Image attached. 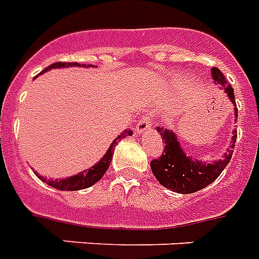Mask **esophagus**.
Here are the masks:
<instances>
[{"label": "esophagus", "mask_w": 259, "mask_h": 259, "mask_svg": "<svg viewBox=\"0 0 259 259\" xmlns=\"http://www.w3.org/2000/svg\"><path fill=\"white\" fill-rule=\"evenodd\" d=\"M151 118H153V116H151V114H146L145 117L142 118V120H139V122H138V125H137L138 134H143V132L147 131V130H150Z\"/></svg>", "instance_id": "esophagus-1"}]
</instances>
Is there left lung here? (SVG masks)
Here are the masks:
<instances>
[{
	"mask_svg": "<svg viewBox=\"0 0 259 259\" xmlns=\"http://www.w3.org/2000/svg\"><path fill=\"white\" fill-rule=\"evenodd\" d=\"M211 76H213V80L227 93L231 102L236 106L232 85L225 80L223 72L220 71L219 68H213ZM235 113H236L235 117H238V109L236 108H235ZM158 132L165 143L164 153L161 154L159 158L151 161L150 168L161 186H164L170 191L179 192V194H192V192L207 187L209 184L214 182L231 161L236 138H238L236 130H233L232 145L225 151L224 157L211 164H206L199 159L188 157L183 151L175 132L159 127Z\"/></svg>",
	"mask_w": 259,
	"mask_h": 259,
	"instance_id": "1",
	"label": "left lung"
}]
</instances>
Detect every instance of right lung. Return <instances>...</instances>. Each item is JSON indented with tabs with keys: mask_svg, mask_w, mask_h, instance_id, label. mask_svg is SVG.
<instances>
[{
	"mask_svg": "<svg viewBox=\"0 0 259 259\" xmlns=\"http://www.w3.org/2000/svg\"><path fill=\"white\" fill-rule=\"evenodd\" d=\"M67 67H80V64L77 63H56L49 65L48 68H45L42 72L50 71L53 68H67ZM81 67H90V65H81ZM132 135L131 130H125L124 132H121L117 138H114V141L112 142V145L106 151V154L102 157V158L94 165L91 166L90 169L87 170H83L79 175H75V176H71V178L67 179H54V180H46L44 179V176H40L39 174H36V176L42 180V182L48 183L50 187L57 188V190H63V191H76V190H83V188H89L91 186H94L95 183L102 179V176L105 175V172L108 170L109 165H110V161H112V157H113V150L116 149V145L118 142L121 141L122 138L130 137Z\"/></svg>",
	"mask_w": 259,
	"mask_h": 259,
	"instance_id": "right-lung-1",
	"label": "right lung"
}]
</instances>
